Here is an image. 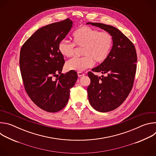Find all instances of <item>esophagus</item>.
Masks as SVG:
<instances>
[{
    "instance_id": "34e87169",
    "label": "esophagus",
    "mask_w": 156,
    "mask_h": 156,
    "mask_svg": "<svg viewBox=\"0 0 156 156\" xmlns=\"http://www.w3.org/2000/svg\"><path fill=\"white\" fill-rule=\"evenodd\" d=\"M84 73H82V72H78V77H81V76H84Z\"/></svg>"
}]
</instances>
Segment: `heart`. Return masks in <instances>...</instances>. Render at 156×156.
<instances>
[{
  "label": "heart",
  "instance_id": "b5f03b06",
  "mask_svg": "<svg viewBox=\"0 0 156 156\" xmlns=\"http://www.w3.org/2000/svg\"><path fill=\"white\" fill-rule=\"evenodd\" d=\"M73 43L62 40L58 50L64 57H70L74 54L75 46L83 47L82 57H74L66 63V69L81 72L97 63L104 62L108 57L113 46V37L107 32H100L87 26L77 29L72 34Z\"/></svg>",
  "mask_w": 156,
  "mask_h": 156
}]
</instances>
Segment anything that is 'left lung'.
<instances>
[{
  "label": "left lung",
  "instance_id": "8db88e82",
  "mask_svg": "<svg viewBox=\"0 0 156 156\" xmlns=\"http://www.w3.org/2000/svg\"><path fill=\"white\" fill-rule=\"evenodd\" d=\"M86 24L105 30L114 39L108 58L92 69L106 76L87 73L91 80L87 89L89 102L95 110L107 112L119 107L131 90L136 70V52L132 42L119 29L100 23Z\"/></svg>",
  "mask_w": 156,
  "mask_h": 156
}]
</instances>
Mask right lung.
I'll return each mask as SVG.
<instances>
[{
  "instance_id": "obj_1",
  "label": "right lung",
  "mask_w": 156,
  "mask_h": 156,
  "mask_svg": "<svg viewBox=\"0 0 156 156\" xmlns=\"http://www.w3.org/2000/svg\"><path fill=\"white\" fill-rule=\"evenodd\" d=\"M72 27L69 18L43 27L21 48L20 67L25 90L37 106L48 112L65 107L78 79L75 71L61 73L65 60L58 50Z\"/></svg>"
}]
</instances>
